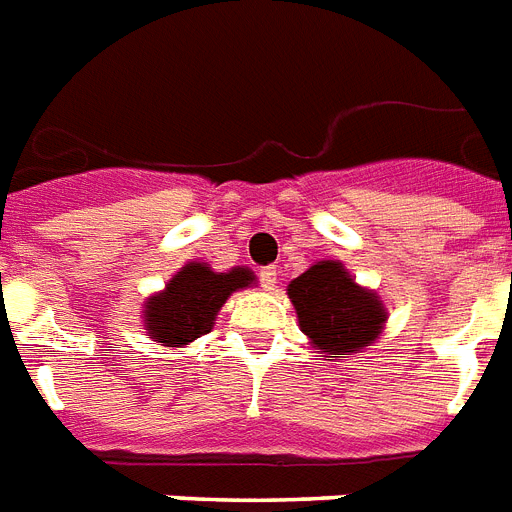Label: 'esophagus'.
Listing matches in <instances>:
<instances>
[{
  "mask_svg": "<svg viewBox=\"0 0 512 512\" xmlns=\"http://www.w3.org/2000/svg\"><path fill=\"white\" fill-rule=\"evenodd\" d=\"M260 284L265 286V289H276L278 284V268L276 265H265V268H260Z\"/></svg>",
  "mask_w": 512,
  "mask_h": 512,
  "instance_id": "esophagus-1",
  "label": "esophagus"
}]
</instances>
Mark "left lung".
<instances>
[{
    "label": "left lung",
    "mask_w": 512,
    "mask_h": 512,
    "mask_svg": "<svg viewBox=\"0 0 512 512\" xmlns=\"http://www.w3.org/2000/svg\"><path fill=\"white\" fill-rule=\"evenodd\" d=\"M299 328L326 355L360 352L381 334L384 307L376 294L365 292L342 268L323 260L289 284Z\"/></svg>",
    "instance_id": "obj_1"
}]
</instances>
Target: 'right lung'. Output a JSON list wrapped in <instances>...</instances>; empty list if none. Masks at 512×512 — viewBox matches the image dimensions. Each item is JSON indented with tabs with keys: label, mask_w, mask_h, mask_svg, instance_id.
<instances>
[{
	"label": "right lung",
	"mask_w": 512,
	"mask_h": 512,
	"mask_svg": "<svg viewBox=\"0 0 512 512\" xmlns=\"http://www.w3.org/2000/svg\"><path fill=\"white\" fill-rule=\"evenodd\" d=\"M255 281L247 268L213 273L202 263H189L178 270L165 292L147 302V331L165 347H181L213 328L215 315L236 289Z\"/></svg>",
	"instance_id": "1"
}]
</instances>
